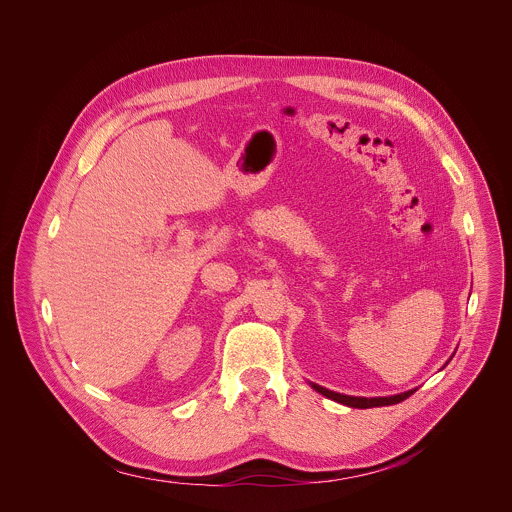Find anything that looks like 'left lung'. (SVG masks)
Here are the masks:
<instances>
[{
  "mask_svg": "<svg viewBox=\"0 0 512 512\" xmlns=\"http://www.w3.org/2000/svg\"><path fill=\"white\" fill-rule=\"evenodd\" d=\"M318 393H322L324 397L332 399V401H338L342 405H348V407H356V409H369V407H383V405H395V403H401L405 401L407 397L413 395V391H407V393H401V395H393V397H350V395H340V393H334V391H328L320 385H312Z\"/></svg>",
  "mask_w": 512,
  "mask_h": 512,
  "instance_id": "1",
  "label": "left lung"
}]
</instances>
